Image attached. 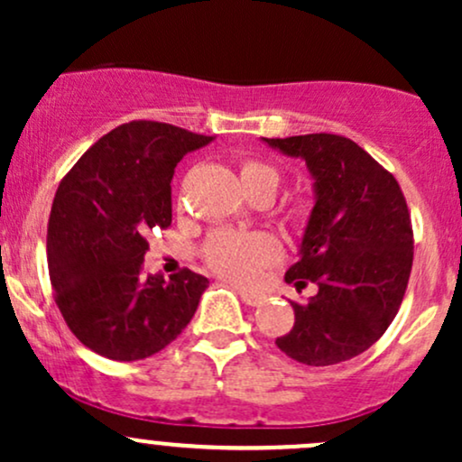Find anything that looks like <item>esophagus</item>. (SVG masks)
<instances>
[{
  "label": "esophagus",
  "instance_id": "34e87169",
  "mask_svg": "<svg viewBox=\"0 0 462 462\" xmlns=\"http://www.w3.org/2000/svg\"><path fill=\"white\" fill-rule=\"evenodd\" d=\"M238 295H241V300L245 301L247 306H261L263 304V295L258 293H252V291H245V289H238Z\"/></svg>",
  "mask_w": 462,
  "mask_h": 462
}]
</instances>
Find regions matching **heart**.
<instances>
[{
  "label": "heart",
  "mask_w": 462,
  "mask_h": 462,
  "mask_svg": "<svg viewBox=\"0 0 462 462\" xmlns=\"http://www.w3.org/2000/svg\"><path fill=\"white\" fill-rule=\"evenodd\" d=\"M280 171L272 164L245 161L241 164V182L247 195L269 190L275 195ZM280 256L278 243L263 232H215L204 245V258L217 273L235 282H252L258 272Z\"/></svg>",
  "instance_id": "1"
}]
</instances>
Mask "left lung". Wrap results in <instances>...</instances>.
Listing matches in <instances>:
<instances>
[{
  "instance_id": "8db88e82",
  "label": "left lung",
  "mask_w": 462,
  "mask_h": 462,
  "mask_svg": "<svg viewBox=\"0 0 462 462\" xmlns=\"http://www.w3.org/2000/svg\"><path fill=\"white\" fill-rule=\"evenodd\" d=\"M301 158L312 206L298 263L284 275L295 289L317 284L309 301H291L295 323L275 338L286 356L310 367L369 349L400 310L412 267V226L397 180L356 143L338 134L263 139Z\"/></svg>"
}]
</instances>
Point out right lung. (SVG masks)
Segmentation results:
<instances>
[{
  "instance_id": "obj_1",
  "label": "right lung",
  "mask_w": 462,
  "mask_h": 462,
  "mask_svg": "<svg viewBox=\"0 0 462 462\" xmlns=\"http://www.w3.org/2000/svg\"><path fill=\"white\" fill-rule=\"evenodd\" d=\"M215 141L158 121H130L73 164L51 204L47 264L56 304L88 349L110 360L161 352L193 319L208 278L143 273L152 227L171 224V180Z\"/></svg>"
}]
</instances>
